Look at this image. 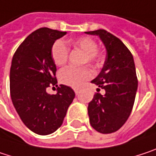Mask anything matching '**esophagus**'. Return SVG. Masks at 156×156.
Masks as SVG:
<instances>
[{"label": "esophagus", "instance_id": "1", "mask_svg": "<svg viewBox=\"0 0 156 156\" xmlns=\"http://www.w3.org/2000/svg\"><path fill=\"white\" fill-rule=\"evenodd\" d=\"M74 91H75L76 95H78L80 93V91H81V89L80 88H76V89H74Z\"/></svg>", "mask_w": 156, "mask_h": 156}]
</instances>
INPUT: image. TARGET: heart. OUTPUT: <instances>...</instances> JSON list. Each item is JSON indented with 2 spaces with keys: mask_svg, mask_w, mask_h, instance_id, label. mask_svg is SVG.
I'll list each match as a JSON object with an SVG mask.
<instances>
[{
  "mask_svg": "<svg viewBox=\"0 0 156 156\" xmlns=\"http://www.w3.org/2000/svg\"><path fill=\"white\" fill-rule=\"evenodd\" d=\"M68 45L75 50L83 53L81 64H89L93 68L99 67L102 63L101 52L97 48V42L90 37H80L68 41ZM51 55L54 63L57 66H64L69 57V48L67 45L62 40H56L51 49ZM92 72L87 66L81 67L69 66L64 68L59 73V80L63 84L71 87H80L85 81L90 79Z\"/></svg>",
  "mask_w": 156,
  "mask_h": 156,
  "instance_id": "b5f03b06",
  "label": "heart"
}]
</instances>
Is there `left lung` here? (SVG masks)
I'll use <instances>...</instances> for the list:
<instances>
[{"label":"left lung","instance_id":"1","mask_svg":"<svg viewBox=\"0 0 156 156\" xmlns=\"http://www.w3.org/2000/svg\"><path fill=\"white\" fill-rule=\"evenodd\" d=\"M85 33L99 36L107 50L103 68L91 81L99 88L88 106L90 123L96 131L110 134L126 123L134 106L138 83L135 63L124 43L107 30ZM101 88L105 90L103 95Z\"/></svg>","mask_w":156,"mask_h":156}]
</instances>
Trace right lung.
Segmentation results:
<instances>
[{
	"instance_id": "right-lung-1",
	"label": "right lung",
	"mask_w": 156,
	"mask_h": 156,
	"mask_svg": "<svg viewBox=\"0 0 156 156\" xmlns=\"http://www.w3.org/2000/svg\"><path fill=\"white\" fill-rule=\"evenodd\" d=\"M66 32L40 28L29 35L13 55L10 72V97L20 119L38 135L54 133L63 124L75 93L61 84L57 93L47 89L57 86L56 66L51 55L55 41Z\"/></svg>"
}]
</instances>
